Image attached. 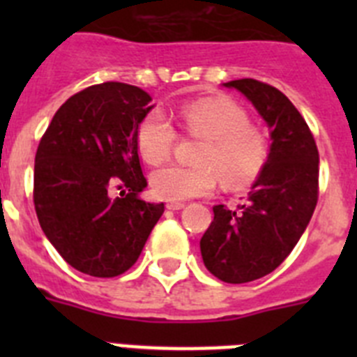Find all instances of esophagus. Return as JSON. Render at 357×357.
<instances>
[{
    "label": "esophagus",
    "mask_w": 357,
    "mask_h": 357,
    "mask_svg": "<svg viewBox=\"0 0 357 357\" xmlns=\"http://www.w3.org/2000/svg\"><path fill=\"white\" fill-rule=\"evenodd\" d=\"M184 206H185L184 202H168V204H166V207L172 211H181Z\"/></svg>",
    "instance_id": "esophagus-1"
}]
</instances>
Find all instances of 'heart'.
I'll return each instance as SVG.
<instances>
[{"label":"heart","mask_w":357,"mask_h":357,"mask_svg":"<svg viewBox=\"0 0 357 357\" xmlns=\"http://www.w3.org/2000/svg\"><path fill=\"white\" fill-rule=\"evenodd\" d=\"M182 130L202 137L195 157L198 166L169 164L151 173L153 195L178 202L214 191L220 176L238 188L259 175L268 157L266 134L248 121L247 110L223 96H206L178 107ZM176 143V130L162 110H151L135 128V146L151 166L164 162Z\"/></svg>","instance_id":"1"}]
</instances>
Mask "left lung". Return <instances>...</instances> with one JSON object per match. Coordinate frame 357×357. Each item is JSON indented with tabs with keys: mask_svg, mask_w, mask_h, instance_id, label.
I'll use <instances>...</instances> for the list:
<instances>
[{
	"mask_svg": "<svg viewBox=\"0 0 357 357\" xmlns=\"http://www.w3.org/2000/svg\"><path fill=\"white\" fill-rule=\"evenodd\" d=\"M243 93L270 127L272 146L247 204L214 206L200 239L206 268L243 284L272 273L291 254L318 202V148L307 123L279 89L254 78L223 84Z\"/></svg>",
	"mask_w": 357,
	"mask_h": 357,
	"instance_id": "left-lung-1",
	"label": "left lung"
}]
</instances>
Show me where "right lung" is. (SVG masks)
Listing matches in <instances>:
<instances>
[{"mask_svg": "<svg viewBox=\"0 0 357 357\" xmlns=\"http://www.w3.org/2000/svg\"><path fill=\"white\" fill-rule=\"evenodd\" d=\"M150 94L103 82L73 94L40 137L33 206L40 229L78 272L121 275L137 261L164 204L141 198L146 178L135 128Z\"/></svg>", "mask_w": 357, "mask_h": 357, "instance_id": "add662e5", "label": "right lung"}]
</instances>
